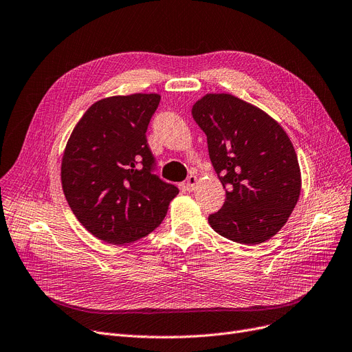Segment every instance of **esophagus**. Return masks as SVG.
<instances>
[{
	"instance_id": "esophagus-1",
	"label": "esophagus",
	"mask_w": 352,
	"mask_h": 352,
	"mask_svg": "<svg viewBox=\"0 0 352 352\" xmlns=\"http://www.w3.org/2000/svg\"><path fill=\"white\" fill-rule=\"evenodd\" d=\"M196 184H197V177H196V175H190V177L187 178L186 183H184V188H186L187 191H192L194 187H196Z\"/></svg>"
}]
</instances>
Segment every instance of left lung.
Wrapping results in <instances>:
<instances>
[{"instance_id":"1","label":"left lung","mask_w":352,"mask_h":352,"mask_svg":"<svg viewBox=\"0 0 352 352\" xmlns=\"http://www.w3.org/2000/svg\"><path fill=\"white\" fill-rule=\"evenodd\" d=\"M207 136L210 161L226 190L223 207L209 216L226 239L256 245L287 222L302 190L293 143L261 109L232 94H206L191 109Z\"/></svg>"}]
</instances>
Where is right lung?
Returning <instances> with one entry per match:
<instances>
[{"mask_svg": "<svg viewBox=\"0 0 352 352\" xmlns=\"http://www.w3.org/2000/svg\"><path fill=\"white\" fill-rule=\"evenodd\" d=\"M160 101L155 93L98 100L75 124L63 151L60 181L71 210L107 243L146 236L178 194L152 174L146 130Z\"/></svg>", "mask_w": 352, "mask_h": 352, "instance_id": "1", "label": "right lung"}]
</instances>
